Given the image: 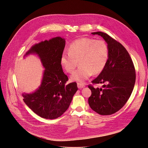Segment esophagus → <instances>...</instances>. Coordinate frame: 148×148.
Instances as JSON below:
<instances>
[{"label":"esophagus","mask_w":148,"mask_h":148,"mask_svg":"<svg viewBox=\"0 0 148 148\" xmlns=\"http://www.w3.org/2000/svg\"><path fill=\"white\" fill-rule=\"evenodd\" d=\"M77 86L78 88H83L85 87V85L81 83H77Z\"/></svg>","instance_id":"1"}]
</instances>
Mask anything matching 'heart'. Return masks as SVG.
<instances>
[{
    "instance_id": "b5f03b06",
    "label": "heart",
    "mask_w": 148,
    "mask_h": 148,
    "mask_svg": "<svg viewBox=\"0 0 148 148\" xmlns=\"http://www.w3.org/2000/svg\"><path fill=\"white\" fill-rule=\"evenodd\" d=\"M68 51L62 53L61 64L67 73H72L79 62L80 67L74 72L71 79L81 83L93 74L101 73L109 56L108 47L104 41L86 37L73 42Z\"/></svg>"
}]
</instances>
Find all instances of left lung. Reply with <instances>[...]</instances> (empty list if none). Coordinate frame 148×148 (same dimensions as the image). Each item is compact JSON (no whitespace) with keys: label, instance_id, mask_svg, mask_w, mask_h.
<instances>
[{"label":"left lung","instance_id":"8db88e82","mask_svg":"<svg viewBox=\"0 0 148 148\" xmlns=\"http://www.w3.org/2000/svg\"><path fill=\"white\" fill-rule=\"evenodd\" d=\"M92 34L104 39L108 44L109 56L103 71L92 81L93 84H106L103 88L88 85L92 92L88 103L97 114L109 115L121 110L130 97L136 82V70L129 52L119 42L104 32Z\"/></svg>","mask_w":148,"mask_h":148}]
</instances>
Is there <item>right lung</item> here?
Instances as JSON below:
<instances>
[{"mask_svg": "<svg viewBox=\"0 0 148 148\" xmlns=\"http://www.w3.org/2000/svg\"><path fill=\"white\" fill-rule=\"evenodd\" d=\"M65 40L60 37L45 40L32 46L25 55L36 53L45 68L41 85L34 92L23 93V101L41 118L53 119L60 116L69 108L78 90L76 82L69 80L60 63Z\"/></svg>", "mask_w": 148, "mask_h": 148, "instance_id": "1", "label": "right lung"}]
</instances>
